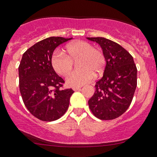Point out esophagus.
Returning <instances> with one entry per match:
<instances>
[{"instance_id": "1", "label": "esophagus", "mask_w": 157, "mask_h": 157, "mask_svg": "<svg viewBox=\"0 0 157 157\" xmlns=\"http://www.w3.org/2000/svg\"><path fill=\"white\" fill-rule=\"evenodd\" d=\"M81 88H82V86H74L72 89L74 91H77V90H80Z\"/></svg>"}]
</instances>
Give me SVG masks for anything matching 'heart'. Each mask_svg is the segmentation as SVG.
Returning <instances> with one entry per match:
<instances>
[{
    "label": "heart",
    "mask_w": 157,
    "mask_h": 157,
    "mask_svg": "<svg viewBox=\"0 0 157 157\" xmlns=\"http://www.w3.org/2000/svg\"><path fill=\"white\" fill-rule=\"evenodd\" d=\"M65 52L56 50L52 57V65L58 75L66 76L73 68L74 60H78L80 68L68 75L66 82L71 86H80L91 82L94 73L100 75L103 71L105 57L99 48H94L90 43L77 40L67 45Z\"/></svg>",
    "instance_id": "b5f03b06"
}]
</instances>
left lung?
<instances>
[{"label":"left lung","instance_id":"left-lung-1","mask_svg":"<svg viewBox=\"0 0 157 157\" xmlns=\"http://www.w3.org/2000/svg\"><path fill=\"white\" fill-rule=\"evenodd\" d=\"M100 44L105 57L103 76L95 85L96 91L89 106L96 117L111 120L119 117L128 109L137 85V69L127 50L105 37H87Z\"/></svg>","mask_w":157,"mask_h":157}]
</instances>
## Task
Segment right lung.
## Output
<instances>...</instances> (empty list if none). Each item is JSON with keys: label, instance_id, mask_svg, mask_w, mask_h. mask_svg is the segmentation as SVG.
Instances as JSON below:
<instances>
[{"label": "right lung", "instance_id": "1", "mask_svg": "<svg viewBox=\"0 0 157 157\" xmlns=\"http://www.w3.org/2000/svg\"><path fill=\"white\" fill-rule=\"evenodd\" d=\"M72 38L50 37L31 46L20 63L19 88L24 105L40 120H58L67 111L71 89H64L65 81L54 70L52 54L60 44Z\"/></svg>", "mask_w": 157, "mask_h": 157}]
</instances>
